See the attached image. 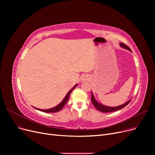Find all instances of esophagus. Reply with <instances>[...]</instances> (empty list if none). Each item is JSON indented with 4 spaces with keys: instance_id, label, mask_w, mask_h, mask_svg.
Wrapping results in <instances>:
<instances>
[{
    "instance_id": "obj_1",
    "label": "esophagus",
    "mask_w": 155,
    "mask_h": 155,
    "mask_svg": "<svg viewBox=\"0 0 155 155\" xmlns=\"http://www.w3.org/2000/svg\"><path fill=\"white\" fill-rule=\"evenodd\" d=\"M81 80H82V82H84V81H87V80H88V77L86 75H84V76L82 77V78Z\"/></svg>"
}]
</instances>
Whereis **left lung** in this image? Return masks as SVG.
Returning a JSON list of instances; mask_svg holds the SVG:
<instances>
[{
    "label": "left lung",
    "mask_w": 155,
    "mask_h": 155,
    "mask_svg": "<svg viewBox=\"0 0 155 155\" xmlns=\"http://www.w3.org/2000/svg\"><path fill=\"white\" fill-rule=\"evenodd\" d=\"M120 45L121 46V47H123L124 48H126L127 49V50H129V51H131V49L129 48V46H127L126 45H125L124 43H120ZM91 101H92V104H94V107L97 109L99 110V111L101 112H114V111H116V110H120L121 109L124 108V107H126V105L131 102V100L128 101L126 103L121 105H119V106L118 107H107V106H105V105H102L101 104H99V102H97L96 101V100L95 99L92 93V97H91Z\"/></svg>",
    "instance_id": "obj_1"
}]
</instances>
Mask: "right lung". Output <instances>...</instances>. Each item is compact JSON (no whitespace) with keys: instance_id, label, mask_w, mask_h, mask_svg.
<instances>
[{"instance_id":"right-lung-1","label":"right lung","mask_w":155,"mask_h":155,"mask_svg":"<svg viewBox=\"0 0 155 155\" xmlns=\"http://www.w3.org/2000/svg\"><path fill=\"white\" fill-rule=\"evenodd\" d=\"M77 85H75L74 87H73L71 89V90L68 92V93L67 94V95L65 96L63 101L59 105H57V106H56V107H54L53 108L50 109H37V108H35H35L36 109H38L39 110H41V111H42V112H50H50H56L60 111V110H61L63 109V107L64 106V105L67 103V101H68V100L69 99V97H70V95L71 91L77 87Z\"/></svg>"}]
</instances>
